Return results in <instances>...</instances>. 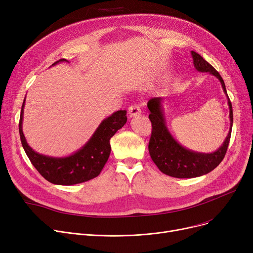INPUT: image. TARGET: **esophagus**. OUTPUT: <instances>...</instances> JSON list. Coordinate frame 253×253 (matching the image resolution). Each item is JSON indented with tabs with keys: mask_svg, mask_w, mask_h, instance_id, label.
Returning <instances> with one entry per match:
<instances>
[{
	"mask_svg": "<svg viewBox=\"0 0 253 253\" xmlns=\"http://www.w3.org/2000/svg\"><path fill=\"white\" fill-rule=\"evenodd\" d=\"M140 114H141V111H140V109L138 108L137 105H131V106H129V109H128V115H129L130 118L136 117V116H138V115H140Z\"/></svg>",
	"mask_w": 253,
	"mask_h": 253,
	"instance_id": "34e87169",
	"label": "esophagus"
}]
</instances>
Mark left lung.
<instances>
[{
    "label": "left lung",
    "mask_w": 253,
    "mask_h": 253,
    "mask_svg": "<svg viewBox=\"0 0 253 253\" xmlns=\"http://www.w3.org/2000/svg\"><path fill=\"white\" fill-rule=\"evenodd\" d=\"M195 69L201 73L215 76L221 84L224 94L228 97L231 126L228 136L213 153H198L191 151L177 142L169 132L163 113V98L154 97L148 102L149 118L152 122V135L149 142V152L152 160L164 174L177 178H193L209 173L216 168L227 153L233 126V108L227 89L218 72L197 52H191Z\"/></svg>",
    "instance_id": "obj_1"
}]
</instances>
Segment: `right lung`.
Masks as SVG:
<instances>
[{
	"label": "right lung",
	"instance_id": "right-lung-1",
	"mask_svg": "<svg viewBox=\"0 0 253 253\" xmlns=\"http://www.w3.org/2000/svg\"><path fill=\"white\" fill-rule=\"evenodd\" d=\"M63 61L68 60L59 59L52 66ZM24 104L25 98L19 120V134L23 150L39 173L54 184L72 185L98 176L111 154L110 139L127 122L126 111L115 112L102 120L94 133L81 149L66 157H51L37 153L26 142L22 131Z\"/></svg>",
	"mask_w": 253,
	"mask_h": 253
}]
</instances>
